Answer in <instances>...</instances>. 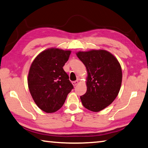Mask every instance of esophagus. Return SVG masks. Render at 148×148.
<instances>
[{
	"label": "esophagus",
	"mask_w": 148,
	"mask_h": 148,
	"mask_svg": "<svg viewBox=\"0 0 148 148\" xmlns=\"http://www.w3.org/2000/svg\"><path fill=\"white\" fill-rule=\"evenodd\" d=\"M79 83V82L78 81H74V82H72V85H73L74 86H76L77 84Z\"/></svg>",
	"instance_id": "obj_1"
}]
</instances>
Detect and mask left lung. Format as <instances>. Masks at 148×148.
<instances>
[{
	"label": "left lung",
	"instance_id": "1",
	"mask_svg": "<svg viewBox=\"0 0 148 148\" xmlns=\"http://www.w3.org/2000/svg\"><path fill=\"white\" fill-rule=\"evenodd\" d=\"M76 55L87 71V92L80 96L83 106L98 112L112 103L119 93L122 72L120 64L111 53L105 50L79 52Z\"/></svg>",
	"mask_w": 148,
	"mask_h": 148
}]
</instances>
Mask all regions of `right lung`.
Returning a JSON list of instances; mask_svg holds the SVG:
<instances>
[{"mask_svg": "<svg viewBox=\"0 0 148 148\" xmlns=\"http://www.w3.org/2000/svg\"><path fill=\"white\" fill-rule=\"evenodd\" d=\"M71 53V50L48 48L35 58L29 68V92L39 108L47 113L58 111L74 88L63 68Z\"/></svg>", "mask_w": 148, "mask_h": 148, "instance_id": "right-lung-1", "label": "right lung"}]
</instances>
